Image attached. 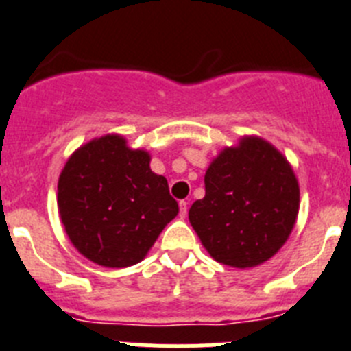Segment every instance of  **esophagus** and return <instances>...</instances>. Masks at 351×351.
<instances>
[{"instance_id": "34e87169", "label": "esophagus", "mask_w": 351, "mask_h": 351, "mask_svg": "<svg viewBox=\"0 0 351 351\" xmlns=\"http://www.w3.org/2000/svg\"><path fill=\"white\" fill-rule=\"evenodd\" d=\"M178 206H180V217L184 219L185 215H187V210H189V203L187 201H180L178 203Z\"/></svg>"}]
</instances>
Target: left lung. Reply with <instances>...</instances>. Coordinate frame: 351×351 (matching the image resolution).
I'll return each mask as SVG.
<instances>
[{
    "mask_svg": "<svg viewBox=\"0 0 351 351\" xmlns=\"http://www.w3.org/2000/svg\"><path fill=\"white\" fill-rule=\"evenodd\" d=\"M300 189L293 167L272 143L243 136L222 148L205 173V197L189 221L213 260L251 268L285 245L297 222Z\"/></svg>",
    "mask_w": 351,
    "mask_h": 351,
    "instance_id": "1",
    "label": "left lung"
}]
</instances>
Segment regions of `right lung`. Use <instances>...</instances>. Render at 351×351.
<instances>
[{
	"instance_id": "add662e5",
	"label": "right lung",
	"mask_w": 351,
	"mask_h": 351,
	"mask_svg": "<svg viewBox=\"0 0 351 351\" xmlns=\"http://www.w3.org/2000/svg\"><path fill=\"white\" fill-rule=\"evenodd\" d=\"M150 154L120 134L84 143L58 180V212L84 258L108 268L139 263L178 213L167 180L150 169Z\"/></svg>"
}]
</instances>
